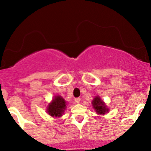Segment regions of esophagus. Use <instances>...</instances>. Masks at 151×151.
Returning <instances> with one entry per match:
<instances>
[{
    "label": "esophagus",
    "mask_w": 151,
    "mask_h": 151,
    "mask_svg": "<svg viewBox=\"0 0 151 151\" xmlns=\"http://www.w3.org/2000/svg\"><path fill=\"white\" fill-rule=\"evenodd\" d=\"M74 101H75L76 103H80V98H75L74 99Z\"/></svg>",
    "instance_id": "obj_1"
}]
</instances>
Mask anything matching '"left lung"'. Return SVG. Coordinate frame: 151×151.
Segmentation results:
<instances>
[{
	"label": "left lung",
	"instance_id": "obj_1",
	"mask_svg": "<svg viewBox=\"0 0 151 151\" xmlns=\"http://www.w3.org/2000/svg\"><path fill=\"white\" fill-rule=\"evenodd\" d=\"M93 107L95 109V110L96 111L97 113L100 114V115H104L106 113V112H108V109L106 108V105L104 102H103L102 100L100 99V97L97 96L92 101Z\"/></svg>",
	"mask_w": 151,
	"mask_h": 151
}]
</instances>
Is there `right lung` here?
<instances>
[{"instance_id":"add662e5","label":"right lung","mask_w":151,"mask_h":151,"mask_svg":"<svg viewBox=\"0 0 151 151\" xmlns=\"http://www.w3.org/2000/svg\"><path fill=\"white\" fill-rule=\"evenodd\" d=\"M66 103L60 96H57L49 104L47 112L52 117H60L66 109Z\"/></svg>"}]
</instances>
